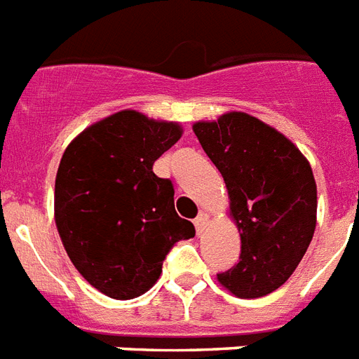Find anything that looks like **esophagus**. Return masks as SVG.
I'll return each instance as SVG.
<instances>
[{
	"mask_svg": "<svg viewBox=\"0 0 359 359\" xmlns=\"http://www.w3.org/2000/svg\"><path fill=\"white\" fill-rule=\"evenodd\" d=\"M205 224H208V215L200 213L196 219H194V228H196V235L202 233L203 228H205Z\"/></svg>",
	"mask_w": 359,
	"mask_h": 359,
	"instance_id": "obj_1",
	"label": "esophagus"
}]
</instances>
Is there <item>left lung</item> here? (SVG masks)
Returning <instances> with one entry per match:
<instances>
[{
  "label": "left lung",
  "instance_id": "left-lung-1",
  "mask_svg": "<svg viewBox=\"0 0 359 359\" xmlns=\"http://www.w3.org/2000/svg\"><path fill=\"white\" fill-rule=\"evenodd\" d=\"M224 177L241 231L239 263L217 278L239 298H259L287 282L313 239L317 185L297 146L246 113L193 126Z\"/></svg>",
  "mask_w": 359,
  "mask_h": 359
}]
</instances>
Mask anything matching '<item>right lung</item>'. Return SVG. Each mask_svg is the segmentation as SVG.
<instances>
[{
    "instance_id": "obj_1",
    "label": "right lung",
    "mask_w": 359,
    "mask_h": 359,
    "mask_svg": "<svg viewBox=\"0 0 359 359\" xmlns=\"http://www.w3.org/2000/svg\"><path fill=\"white\" fill-rule=\"evenodd\" d=\"M182 137L180 126L120 111L72 140L55 180V222L74 266L116 300L140 297L194 226L174 209V185L154 163Z\"/></svg>"
}]
</instances>
